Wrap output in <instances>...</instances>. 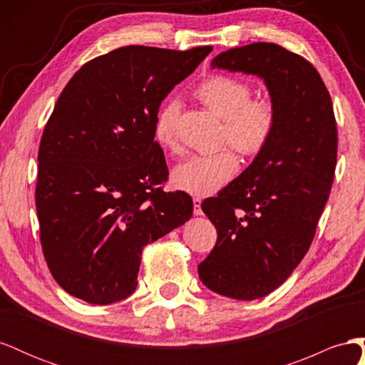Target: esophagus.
I'll list each match as a JSON object with an SVG mask.
<instances>
[{"mask_svg":"<svg viewBox=\"0 0 365 365\" xmlns=\"http://www.w3.org/2000/svg\"><path fill=\"white\" fill-rule=\"evenodd\" d=\"M201 204H202V200L201 197H195L193 200V212H195V215H202V208H201Z\"/></svg>","mask_w":365,"mask_h":365,"instance_id":"obj_1","label":"esophagus"}]
</instances>
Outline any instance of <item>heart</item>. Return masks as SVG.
I'll return each mask as SVG.
<instances>
[{"instance_id": "1", "label": "heart", "mask_w": 365, "mask_h": 365, "mask_svg": "<svg viewBox=\"0 0 365 365\" xmlns=\"http://www.w3.org/2000/svg\"><path fill=\"white\" fill-rule=\"evenodd\" d=\"M196 97L222 118L220 143L245 157H256L269 145L277 128V109L269 98H252L250 83L233 76L216 74L197 85ZM180 103L165 102L153 120V138L163 149H178ZM239 158L231 148L213 153H193L172 170V182L195 196H210L235 178Z\"/></svg>"}]
</instances>
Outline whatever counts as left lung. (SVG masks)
Wrapping results in <instances>:
<instances>
[{
	"label": "left lung",
	"instance_id": "8db88e82",
	"mask_svg": "<svg viewBox=\"0 0 365 365\" xmlns=\"http://www.w3.org/2000/svg\"><path fill=\"white\" fill-rule=\"evenodd\" d=\"M212 67L260 76L277 109L269 145L201 205L217 242L200 279L220 295L256 300L284 283L312 244L335 176L336 120L314 65L277 43L230 48Z\"/></svg>",
	"mask_w": 365,
	"mask_h": 365
}]
</instances>
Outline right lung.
<instances>
[{
  "instance_id": "right-lung-1",
  "label": "right lung",
  "mask_w": 365,
  "mask_h": 365,
  "mask_svg": "<svg viewBox=\"0 0 365 365\" xmlns=\"http://www.w3.org/2000/svg\"><path fill=\"white\" fill-rule=\"evenodd\" d=\"M212 46H128L82 65L61 93L38 153L41 247L62 289L109 304L137 288L141 252L185 224L193 201L164 192L153 120Z\"/></svg>"
}]
</instances>
